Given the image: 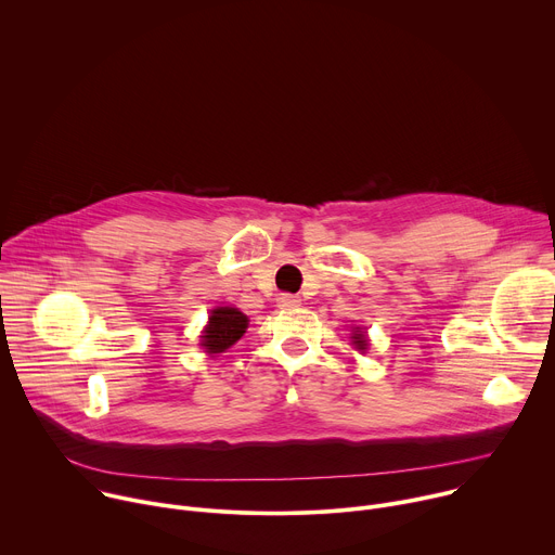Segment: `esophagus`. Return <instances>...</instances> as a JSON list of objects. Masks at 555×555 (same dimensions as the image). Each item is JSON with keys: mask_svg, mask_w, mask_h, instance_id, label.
Instances as JSON below:
<instances>
[{"mask_svg": "<svg viewBox=\"0 0 555 555\" xmlns=\"http://www.w3.org/2000/svg\"><path fill=\"white\" fill-rule=\"evenodd\" d=\"M276 302H279V307L289 309V307H298V305H300V298L294 296V294H281V296L276 298Z\"/></svg>", "mask_w": 555, "mask_h": 555, "instance_id": "34e87169", "label": "esophagus"}]
</instances>
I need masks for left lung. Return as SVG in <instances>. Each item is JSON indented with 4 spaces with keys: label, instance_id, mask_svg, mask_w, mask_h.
<instances>
[{
    "label": "left lung",
    "instance_id": "8db88e82",
    "mask_svg": "<svg viewBox=\"0 0 555 555\" xmlns=\"http://www.w3.org/2000/svg\"><path fill=\"white\" fill-rule=\"evenodd\" d=\"M353 343H356L360 349H366V347H364V345H366V340H364V334H356V336H353Z\"/></svg>",
    "mask_w": 555,
    "mask_h": 555
}]
</instances>
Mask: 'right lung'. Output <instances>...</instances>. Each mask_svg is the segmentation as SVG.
<instances>
[{
	"mask_svg": "<svg viewBox=\"0 0 555 555\" xmlns=\"http://www.w3.org/2000/svg\"><path fill=\"white\" fill-rule=\"evenodd\" d=\"M246 327L248 319L240 309L217 307L208 319V327L202 336V347L208 353H221L246 334Z\"/></svg>",
	"mask_w": 555,
	"mask_h": 555,
	"instance_id": "add662e5",
	"label": "right lung"
}]
</instances>
